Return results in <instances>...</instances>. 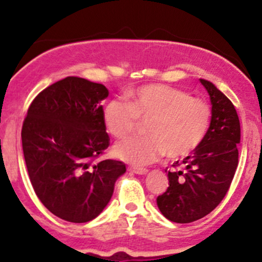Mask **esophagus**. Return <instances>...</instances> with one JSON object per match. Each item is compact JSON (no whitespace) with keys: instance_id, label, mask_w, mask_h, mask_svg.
Instances as JSON below:
<instances>
[{"instance_id":"1","label":"esophagus","mask_w":262,"mask_h":262,"mask_svg":"<svg viewBox=\"0 0 262 262\" xmlns=\"http://www.w3.org/2000/svg\"><path fill=\"white\" fill-rule=\"evenodd\" d=\"M128 170L130 171V172L137 173V175H145V173L148 172V170L143 169V167H128Z\"/></svg>"}]
</instances>
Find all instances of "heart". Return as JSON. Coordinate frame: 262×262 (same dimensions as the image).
I'll return each mask as SVG.
<instances>
[{"label":"heart","instance_id":"1","mask_svg":"<svg viewBox=\"0 0 262 262\" xmlns=\"http://www.w3.org/2000/svg\"><path fill=\"white\" fill-rule=\"evenodd\" d=\"M128 102L113 98L104 104L102 119L107 132L124 139L145 123L144 138L114 146V155L133 165H146L162 155L185 158L200 148L208 134L212 108L191 93L167 85L151 83L127 93Z\"/></svg>","mask_w":262,"mask_h":262}]
</instances>
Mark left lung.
<instances>
[{"instance_id":"1","label":"left lung","mask_w":262,"mask_h":262,"mask_svg":"<svg viewBox=\"0 0 262 262\" xmlns=\"http://www.w3.org/2000/svg\"><path fill=\"white\" fill-rule=\"evenodd\" d=\"M212 102V122L200 148L169 170V187L156 200L160 212L175 223H191L223 201L237 167L240 122L231 101L201 80ZM167 171V170H166Z\"/></svg>"}]
</instances>
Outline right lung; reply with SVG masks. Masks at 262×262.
<instances>
[{"label":"right lung","instance_id":"1","mask_svg":"<svg viewBox=\"0 0 262 262\" xmlns=\"http://www.w3.org/2000/svg\"><path fill=\"white\" fill-rule=\"evenodd\" d=\"M107 96L102 83L68 76L38 93L23 122L33 189L45 208L71 223L97 217L125 172L122 161H97L110 146L101 104Z\"/></svg>","mask_w":262,"mask_h":262}]
</instances>
